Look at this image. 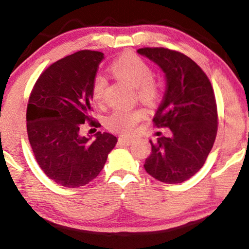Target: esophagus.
I'll use <instances>...</instances> for the list:
<instances>
[{
    "label": "esophagus",
    "instance_id": "esophagus-1",
    "mask_svg": "<svg viewBox=\"0 0 249 249\" xmlns=\"http://www.w3.org/2000/svg\"><path fill=\"white\" fill-rule=\"evenodd\" d=\"M133 142V139L131 138H121L119 139V143L123 145H130Z\"/></svg>",
    "mask_w": 249,
    "mask_h": 249
}]
</instances>
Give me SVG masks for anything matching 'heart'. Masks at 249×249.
I'll use <instances>...</instances> for the list:
<instances>
[{
  "label": "heart",
  "mask_w": 249,
  "mask_h": 249,
  "mask_svg": "<svg viewBox=\"0 0 249 249\" xmlns=\"http://www.w3.org/2000/svg\"><path fill=\"white\" fill-rule=\"evenodd\" d=\"M110 71L116 77L133 86L140 100L151 104L159 97V86L152 79V71L143 59L134 54H126L118 58L110 65ZM107 82L101 75L95 76L92 85V97L95 102L104 99ZM144 117L142 109H117L106 118V125L111 131L122 134H132Z\"/></svg>",
  "instance_id": "1"
}]
</instances>
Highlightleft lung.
I'll return each mask as SVG.
<instances>
[{
    "mask_svg": "<svg viewBox=\"0 0 249 249\" xmlns=\"http://www.w3.org/2000/svg\"><path fill=\"white\" fill-rule=\"evenodd\" d=\"M137 52L158 65L166 79L154 123L168 128L170 135L150 140L144 170L160 182L181 183L203 167L213 148L217 132L213 88L199 66L183 53L164 48Z\"/></svg>",
    "mask_w": 249,
    "mask_h": 249,
    "instance_id": "left-lung-1",
    "label": "left lung"
}]
</instances>
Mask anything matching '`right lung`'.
Wrapping results in <instances>:
<instances>
[{"instance_id":"obj_1","label":"right lung","mask_w":249,"mask_h":249,"mask_svg":"<svg viewBox=\"0 0 249 249\" xmlns=\"http://www.w3.org/2000/svg\"><path fill=\"white\" fill-rule=\"evenodd\" d=\"M102 52L83 50L52 64L39 76L27 106V133L36 161L66 188L88 184L104 168L117 138L98 132L95 140L79 134L91 117L92 85Z\"/></svg>"}]
</instances>
